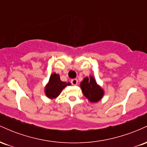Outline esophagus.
<instances>
[{
	"label": "esophagus",
	"mask_w": 147,
	"mask_h": 147,
	"mask_svg": "<svg viewBox=\"0 0 147 147\" xmlns=\"http://www.w3.org/2000/svg\"><path fill=\"white\" fill-rule=\"evenodd\" d=\"M70 82H71L72 85H77V83H78V81H77V79H73L70 81Z\"/></svg>",
	"instance_id": "obj_1"
}]
</instances>
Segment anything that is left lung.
Instances as JSON below:
<instances>
[{
  "label": "left lung",
  "instance_id": "obj_1",
  "mask_svg": "<svg viewBox=\"0 0 147 147\" xmlns=\"http://www.w3.org/2000/svg\"><path fill=\"white\" fill-rule=\"evenodd\" d=\"M81 88L85 97L91 102H97L104 95V91L97 85L93 77H86L81 83Z\"/></svg>",
  "mask_w": 147,
  "mask_h": 147
}]
</instances>
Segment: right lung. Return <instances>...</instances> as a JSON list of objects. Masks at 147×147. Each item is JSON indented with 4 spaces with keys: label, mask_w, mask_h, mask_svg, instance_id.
<instances>
[{
    "label": "right lung",
    "mask_w": 147,
    "mask_h": 147,
    "mask_svg": "<svg viewBox=\"0 0 147 147\" xmlns=\"http://www.w3.org/2000/svg\"><path fill=\"white\" fill-rule=\"evenodd\" d=\"M70 85V84L66 83L61 81L60 77L56 73H54L50 76L49 83L45 88V94L50 98H55L60 94L61 91L66 86Z\"/></svg>",
    "instance_id": "obj_1"
}]
</instances>
